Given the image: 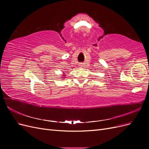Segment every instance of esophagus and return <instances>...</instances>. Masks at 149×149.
Returning a JSON list of instances; mask_svg holds the SVG:
<instances>
[{
  "instance_id": "obj_1",
  "label": "esophagus",
  "mask_w": 149,
  "mask_h": 149,
  "mask_svg": "<svg viewBox=\"0 0 149 149\" xmlns=\"http://www.w3.org/2000/svg\"><path fill=\"white\" fill-rule=\"evenodd\" d=\"M83 66H84V65H83V63H80V64H79V67H80V68L83 67Z\"/></svg>"
}]
</instances>
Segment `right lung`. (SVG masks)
I'll list each match as a JSON object with an SVG mask.
<instances>
[{"label":"right lung","instance_id":"add662e5","mask_svg":"<svg viewBox=\"0 0 149 149\" xmlns=\"http://www.w3.org/2000/svg\"><path fill=\"white\" fill-rule=\"evenodd\" d=\"M62 76H63V78H63V79H64V78H66V77H65V74H63Z\"/></svg>","mask_w":149,"mask_h":149}]
</instances>
